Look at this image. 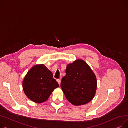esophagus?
I'll use <instances>...</instances> for the list:
<instances>
[{"mask_svg":"<svg viewBox=\"0 0 128 128\" xmlns=\"http://www.w3.org/2000/svg\"><path fill=\"white\" fill-rule=\"evenodd\" d=\"M57 82H58V83L59 85L60 86V82H61V81H60V79H58V80H57Z\"/></svg>","mask_w":128,"mask_h":128,"instance_id":"obj_1","label":"esophagus"}]
</instances>
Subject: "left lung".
<instances>
[{
  "label": "left lung",
  "instance_id": "left-lung-1",
  "mask_svg": "<svg viewBox=\"0 0 128 128\" xmlns=\"http://www.w3.org/2000/svg\"><path fill=\"white\" fill-rule=\"evenodd\" d=\"M60 87L72 105H84L91 101L96 94V76L84 60H77L67 66L66 75L62 79Z\"/></svg>",
  "mask_w": 128,
  "mask_h": 128
}]
</instances>
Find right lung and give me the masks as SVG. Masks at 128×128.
Segmentation results:
<instances>
[{
	"label": "right lung",
	"mask_w": 128,
	"mask_h": 128,
	"mask_svg": "<svg viewBox=\"0 0 128 128\" xmlns=\"http://www.w3.org/2000/svg\"><path fill=\"white\" fill-rule=\"evenodd\" d=\"M53 74L44 64L35 65L27 74L23 82L26 96L32 101L42 103L59 86Z\"/></svg>",
	"instance_id": "obj_1"
}]
</instances>
